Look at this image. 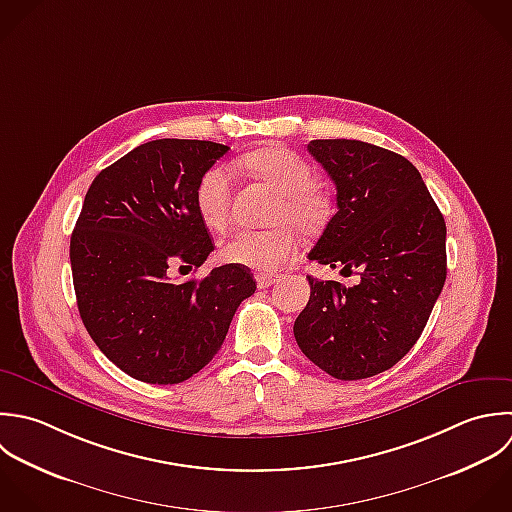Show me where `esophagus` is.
I'll return each mask as SVG.
<instances>
[{
	"instance_id": "34e87169",
	"label": "esophagus",
	"mask_w": 512,
	"mask_h": 512,
	"mask_svg": "<svg viewBox=\"0 0 512 512\" xmlns=\"http://www.w3.org/2000/svg\"><path fill=\"white\" fill-rule=\"evenodd\" d=\"M255 279H257V285L261 289H265V287H271L275 281H279V275H275V273H257Z\"/></svg>"
}]
</instances>
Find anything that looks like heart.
I'll return each instance as SVG.
<instances>
[{
    "instance_id": "1",
    "label": "heart",
    "mask_w": 512,
    "mask_h": 512,
    "mask_svg": "<svg viewBox=\"0 0 512 512\" xmlns=\"http://www.w3.org/2000/svg\"><path fill=\"white\" fill-rule=\"evenodd\" d=\"M241 165L279 193L271 213V221L279 225L263 231H235L221 241L219 253L227 263L271 273L297 253V237L290 225L305 235L321 233L333 215V201L315 185V169L309 161L283 145L255 149L241 159ZM229 205L231 175L227 167L213 165L195 187L197 215L205 227L223 229Z\"/></svg>"
}]
</instances>
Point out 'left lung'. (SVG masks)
<instances>
[{"label":"left lung","instance_id":"obj_1","mask_svg":"<svg viewBox=\"0 0 512 512\" xmlns=\"http://www.w3.org/2000/svg\"><path fill=\"white\" fill-rule=\"evenodd\" d=\"M337 187V213L309 259L359 269V283L309 279L293 325L299 349L341 381L379 375L421 337L447 279V225L417 167L357 139H313Z\"/></svg>","mask_w":512,"mask_h":512}]
</instances>
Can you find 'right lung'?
Here are the masks:
<instances>
[{"mask_svg": "<svg viewBox=\"0 0 512 512\" xmlns=\"http://www.w3.org/2000/svg\"><path fill=\"white\" fill-rule=\"evenodd\" d=\"M227 151L199 139L147 141L105 167L83 199L69 243L77 309L99 351L137 381L175 385L199 373L257 289L233 263L203 279L169 277L213 251L195 187Z\"/></svg>", "mask_w": 512, "mask_h": 512, "instance_id": "1", "label": "right lung"}]
</instances>
